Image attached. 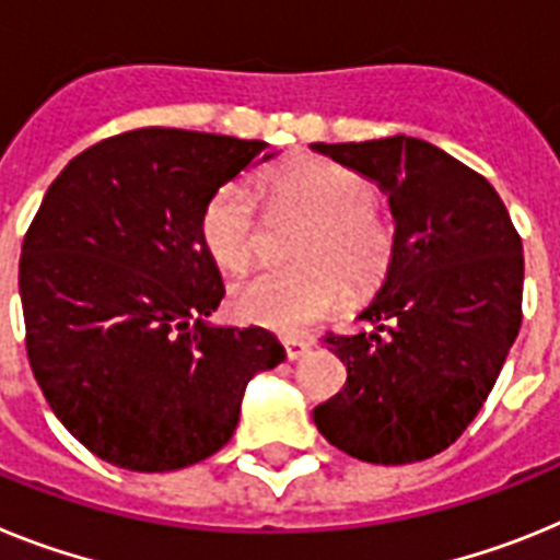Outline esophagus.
I'll return each mask as SVG.
<instances>
[{"label":"esophagus","instance_id":"esophagus-1","mask_svg":"<svg viewBox=\"0 0 560 560\" xmlns=\"http://www.w3.org/2000/svg\"><path fill=\"white\" fill-rule=\"evenodd\" d=\"M281 347H284L287 352V361H299V358H304V354L310 352L307 340H299V338H284L281 340Z\"/></svg>","mask_w":560,"mask_h":560}]
</instances>
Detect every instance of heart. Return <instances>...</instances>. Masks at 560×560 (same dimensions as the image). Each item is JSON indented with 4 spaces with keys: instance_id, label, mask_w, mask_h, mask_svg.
<instances>
[{
    "instance_id": "obj_1",
    "label": "heart",
    "mask_w": 560,
    "mask_h": 560,
    "mask_svg": "<svg viewBox=\"0 0 560 560\" xmlns=\"http://www.w3.org/2000/svg\"><path fill=\"white\" fill-rule=\"evenodd\" d=\"M270 211H295L307 228L287 270H267L233 290V313L279 335H301L352 299H369L388 279L397 256V228L363 172L327 158H299L267 177ZM202 245L231 273L259 253V211L245 183L213 191L199 217Z\"/></svg>"
}]
</instances>
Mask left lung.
Instances as JSON below:
<instances>
[{
  "label": "left lung",
  "instance_id": "obj_1",
  "mask_svg": "<svg viewBox=\"0 0 560 560\" xmlns=\"http://www.w3.org/2000/svg\"><path fill=\"white\" fill-rule=\"evenodd\" d=\"M388 194L397 256L358 318L372 332L324 338L347 386L313 417L329 445L406 465L459 440L522 327V236L482 174L425 140L313 143Z\"/></svg>",
  "mask_w": 560,
  "mask_h": 560
}]
</instances>
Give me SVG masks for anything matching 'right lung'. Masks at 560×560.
Listing matches in <instances>:
<instances>
[{
    "label": "right lung",
    "instance_id": "obj_1",
    "mask_svg": "<svg viewBox=\"0 0 560 560\" xmlns=\"http://www.w3.org/2000/svg\"><path fill=\"white\" fill-rule=\"evenodd\" d=\"M265 140L132 129L90 145L47 188L19 259L38 388L101 459L165 474L208 459L245 386L284 361L261 327H211L225 287L202 245L208 199Z\"/></svg>",
    "mask_w": 560,
    "mask_h": 560
}]
</instances>
